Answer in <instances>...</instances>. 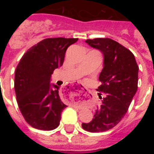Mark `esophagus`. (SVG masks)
Instances as JSON below:
<instances>
[{"label": "esophagus", "instance_id": "esophagus-1", "mask_svg": "<svg viewBox=\"0 0 154 154\" xmlns=\"http://www.w3.org/2000/svg\"><path fill=\"white\" fill-rule=\"evenodd\" d=\"M82 89H85V88H82Z\"/></svg>", "mask_w": 154, "mask_h": 154}]
</instances>
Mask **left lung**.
Segmentation results:
<instances>
[{"mask_svg": "<svg viewBox=\"0 0 154 154\" xmlns=\"http://www.w3.org/2000/svg\"><path fill=\"white\" fill-rule=\"evenodd\" d=\"M85 42L103 52L104 67L99 77L101 85L97 89L102 105L90 123H83L82 126L91 133L107 131L116 126L127 112L137 90L139 67L133 53L112 39L98 38Z\"/></svg>", "mask_w": 154, "mask_h": 154, "instance_id": "obj_1", "label": "left lung"}]
</instances>
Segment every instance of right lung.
I'll use <instances>...</instances> for the list:
<instances>
[{"label": "right lung", "mask_w": 154, "mask_h": 154, "mask_svg": "<svg viewBox=\"0 0 154 154\" xmlns=\"http://www.w3.org/2000/svg\"><path fill=\"white\" fill-rule=\"evenodd\" d=\"M78 38H50L41 41L24 53L14 75L18 107L27 123L41 130L59 126L62 110L67 107L58 95L59 87L51 88V75L63 65L65 51Z\"/></svg>", "instance_id": "add662e5"}]
</instances>
